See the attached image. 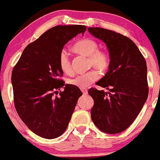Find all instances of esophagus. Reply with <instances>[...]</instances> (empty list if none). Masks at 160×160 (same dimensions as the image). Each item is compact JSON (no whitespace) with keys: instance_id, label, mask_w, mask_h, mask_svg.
<instances>
[{"instance_id":"obj_1","label":"esophagus","mask_w":160,"mask_h":160,"mask_svg":"<svg viewBox=\"0 0 160 160\" xmlns=\"http://www.w3.org/2000/svg\"><path fill=\"white\" fill-rule=\"evenodd\" d=\"M81 91L83 95H87L88 94V91H87V88H81Z\"/></svg>"}]
</instances>
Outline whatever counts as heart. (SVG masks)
Segmentation results:
<instances>
[{"label": "heart", "mask_w": 160, "mask_h": 160, "mask_svg": "<svg viewBox=\"0 0 160 160\" xmlns=\"http://www.w3.org/2000/svg\"><path fill=\"white\" fill-rule=\"evenodd\" d=\"M98 44L94 39L85 38L82 39L73 47V50L77 53L88 57V64L90 66H95L101 72L107 71L110 65V56L104 50L98 49ZM59 64L61 70L65 74L72 72V64L68 53L65 50L60 52L59 56ZM100 78L99 72L96 69L74 77L68 80L69 84L80 88H86L91 86Z\"/></svg>", "instance_id": "heart-1"}]
</instances>
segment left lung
Wrapping results in <instances>:
<instances>
[{
	"instance_id": "8db88e82",
	"label": "left lung",
	"mask_w": 160,
	"mask_h": 160,
	"mask_svg": "<svg viewBox=\"0 0 160 160\" xmlns=\"http://www.w3.org/2000/svg\"><path fill=\"white\" fill-rule=\"evenodd\" d=\"M88 32L104 42L110 56L109 71L97 85L105 92L90 88L94 99L92 122L107 133H118L135 121L148 96L145 57L130 38L112 30L89 28Z\"/></svg>"
}]
</instances>
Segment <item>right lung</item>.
I'll list each match as a JSON object with an SVG mask.
<instances>
[{
	"label": "right lung",
	"mask_w": 160,
	"mask_h": 160,
	"mask_svg": "<svg viewBox=\"0 0 160 160\" xmlns=\"http://www.w3.org/2000/svg\"><path fill=\"white\" fill-rule=\"evenodd\" d=\"M86 30L85 25H57L25 48L13 68L12 84L15 109L36 135L52 139L68 128L80 88L66 84L59 64L63 46ZM65 86L64 91L57 90Z\"/></svg>",
	"instance_id": "add662e5"
}]
</instances>
